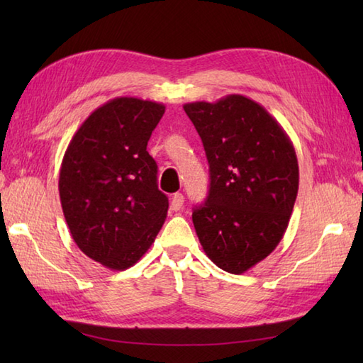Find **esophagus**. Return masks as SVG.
Returning a JSON list of instances; mask_svg holds the SVG:
<instances>
[{
    "instance_id": "1",
    "label": "esophagus",
    "mask_w": 363,
    "mask_h": 363,
    "mask_svg": "<svg viewBox=\"0 0 363 363\" xmlns=\"http://www.w3.org/2000/svg\"><path fill=\"white\" fill-rule=\"evenodd\" d=\"M184 206V195L182 194H174L173 198H172V203H169V209H172L173 212H177L181 211Z\"/></svg>"
}]
</instances>
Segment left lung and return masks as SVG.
<instances>
[{
    "label": "left lung",
    "instance_id": "obj_1",
    "mask_svg": "<svg viewBox=\"0 0 363 363\" xmlns=\"http://www.w3.org/2000/svg\"><path fill=\"white\" fill-rule=\"evenodd\" d=\"M209 162L207 199L194 209L199 243L215 265L240 274L281 242L296 201L293 143L265 107L243 95L184 104Z\"/></svg>",
    "mask_w": 363,
    "mask_h": 363
}]
</instances>
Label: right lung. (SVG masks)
I'll return each instance as SVG.
<instances>
[{
	"instance_id": "1",
	"label": "right lung",
	"mask_w": 363,
	"mask_h": 363,
	"mask_svg": "<svg viewBox=\"0 0 363 363\" xmlns=\"http://www.w3.org/2000/svg\"><path fill=\"white\" fill-rule=\"evenodd\" d=\"M165 106L134 96L111 99L89 115L64 154L59 195L78 248L106 268L126 269L150 250L168 198L146 145Z\"/></svg>"
}]
</instances>
